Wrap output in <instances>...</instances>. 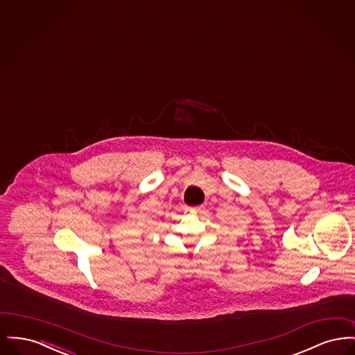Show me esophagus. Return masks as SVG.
<instances>
[{"label":"esophagus","mask_w":355,"mask_h":355,"mask_svg":"<svg viewBox=\"0 0 355 355\" xmlns=\"http://www.w3.org/2000/svg\"><path fill=\"white\" fill-rule=\"evenodd\" d=\"M189 211H191V213H203V210H205V207L203 206H197V207H186Z\"/></svg>","instance_id":"34e87169"}]
</instances>
